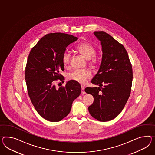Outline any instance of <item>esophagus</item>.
<instances>
[{"instance_id": "obj_1", "label": "esophagus", "mask_w": 155, "mask_h": 155, "mask_svg": "<svg viewBox=\"0 0 155 155\" xmlns=\"http://www.w3.org/2000/svg\"><path fill=\"white\" fill-rule=\"evenodd\" d=\"M81 93L83 94H86V92L85 91V88L84 87H81Z\"/></svg>"}]
</instances>
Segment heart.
I'll use <instances>...</instances> for the list:
<instances>
[{
    "mask_svg": "<svg viewBox=\"0 0 155 155\" xmlns=\"http://www.w3.org/2000/svg\"><path fill=\"white\" fill-rule=\"evenodd\" d=\"M76 49L83 55L86 59L89 60V64L91 65H95L97 63L98 57L95 54L96 48L91 43L87 41L82 42L76 46ZM70 52L68 51L64 52L62 57V61L64 66H68L70 64ZM91 77V74L90 72L81 69L76 70L68 75L70 79L82 84L85 83Z\"/></svg>",
    "mask_w": 155,
    "mask_h": 155,
    "instance_id": "heart-1",
    "label": "heart"
}]
</instances>
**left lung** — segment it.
Returning <instances> with one entry per match:
<instances>
[{
    "mask_svg": "<svg viewBox=\"0 0 155 155\" xmlns=\"http://www.w3.org/2000/svg\"><path fill=\"white\" fill-rule=\"evenodd\" d=\"M94 34L101 41L103 54L99 70L91 82L100 87H86L85 91L94 97L93 103L88 107L90 114L105 122L119 115L127 102L133 70L123 44L105 32H94Z\"/></svg>",
    "mask_w": 155,
    "mask_h": 155,
    "instance_id": "obj_1",
    "label": "left lung"
}]
</instances>
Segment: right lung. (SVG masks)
<instances>
[{
	"mask_svg": "<svg viewBox=\"0 0 155 155\" xmlns=\"http://www.w3.org/2000/svg\"><path fill=\"white\" fill-rule=\"evenodd\" d=\"M78 40L67 34L54 32L44 36L32 48L25 68L28 94L38 114L44 119L57 122L70 113L74 99L79 96L80 84L70 80L57 88L55 81L63 80L62 57L66 47Z\"/></svg>",
	"mask_w": 155,
	"mask_h": 155,
	"instance_id": "obj_1",
	"label": "right lung"
}]
</instances>
